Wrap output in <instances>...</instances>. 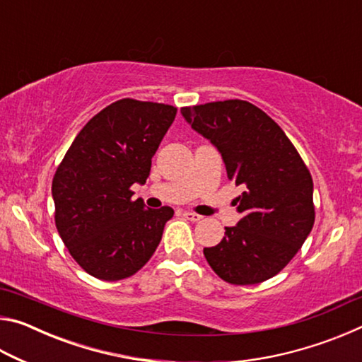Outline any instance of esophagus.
Returning <instances> with one entry per match:
<instances>
[{
  "mask_svg": "<svg viewBox=\"0 0 362 362\" xmlns=\"http://www.w3.org/2000/svg\"><path fill=\"white\" fill-rule=\"evenodd\" d=\"M183 217H185L187 220H192V222H199V220L203 218V216H199V214L189 212V211H183Z\"/></svg>",
  "mask_w": 362,
  "mask_h": 362,
  "instance_id": "esophagus-1",
  "label": "esophagus"
}]
</instances>
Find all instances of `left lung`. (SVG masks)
I'll return each mask as SVG.
<instances>
[{"label":"left lung","mask_w":362,"mask_h":362,"mask_svg":"<svg viewBox=\"0 0 362 362\" xmlns=\"http://www.w3.org/2000/svg\"><path fill=\"white\" fill-rule=\"evenodd\" d=\"M196 132L222 153L226 175L243 187L238 212L204 257L218 278L259 284L278 274L302 247L315 223L313 179L284 131L250 102L231 99L180 108Z\"/></svg>","instance_id":"8db88e82"}]
</instances>
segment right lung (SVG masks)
<instances>
[{
  "instance_id": "obj_1",
  "label": "right lung",
  "mask_w": 362,
  "mask_h": 362,
  "mask_svg": "<svg viewBox=\"0 0 362 362\" xmlns=\"http://www.w3.org/2000/svg\"><path fill=\"white\" fill-rule=\"evenodd\" d=\"M177 108L121 99L93 116L52 179L56 226L70 255L90 276L119 281L151 259L173 207L145 209L132 199Z\"/></svg>"
}]
</instances>
